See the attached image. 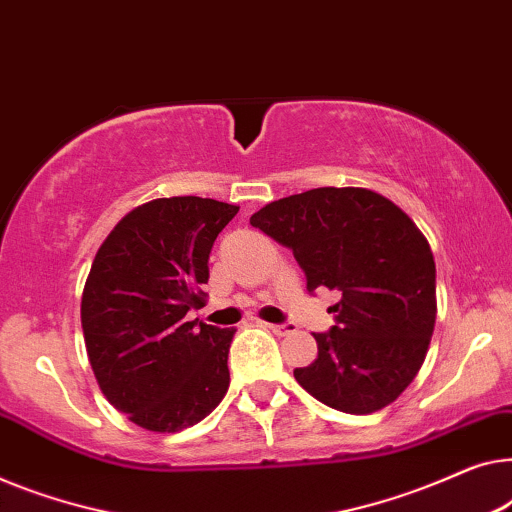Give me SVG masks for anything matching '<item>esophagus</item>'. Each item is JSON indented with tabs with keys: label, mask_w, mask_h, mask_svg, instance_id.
<instances>
[{
	"label": "esophagus",
	"mask_w": 512,
	"mask_h": 512,
	"mask_svg": "<svg viewBox=\"0 0 512 512\" xmlns=\"http://www.w3.org/2000/svg\"><path fill=\"white\" fill-rule=\"evenodd\" d=\"M268 328L274 332V335H279V337H284V335H291V332H295V325H291V323H284V325L270 323Z\"/></svg>",
	"instance_id": "34e87169"
}]
</instances>
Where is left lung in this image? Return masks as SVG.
<instances>
[{"mask_svg":"<svg viewBox=\"0 0 512 512\" xmlns=\"http://www.w3.org/2000/svg\"><path fill=\"white\" fill-rule=\"evenodd\" d=\"M249 221L293 249L309 293H339L335 325L314 335L316 360L295 369V381L353 416L395 402L420 372L436 321L434 256L409 214L372 189L321 187Z\"/></svg>","mask_w":512,"mask_h":512,"instance_id":"obj_1","label":"left lung"}]
</instances>
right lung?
I'll use <instances>...</instances> for the list:
<instances>
[{
    "mask_svg": "<svg viewBox=\"0 0 512 512\" xmlns=\"http://www.w3.org/2000/svg\"><path fill=\"white\" fill-rule=\"evenodd\" d=\"M238 210L157 198L124 214L96 251L80 302L87 358L108 402L138 427L182 432L228 392L235 328L187 321V311L203 305L212 244Z\"/></svg>",
    "mask_w": 512,
    "mask_h": 512,
    "instance_id": "add662e5",
    "label": "right lung"
}]
</instances>
